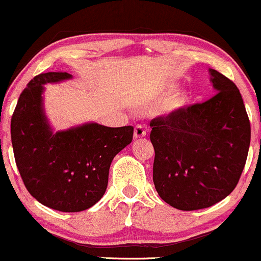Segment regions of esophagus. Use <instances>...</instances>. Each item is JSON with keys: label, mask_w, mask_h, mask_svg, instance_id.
<instances>
[{"label": "esophagus", "mask_w": 261, "mask_h": 261, "mask_svg": "<svg viewBox=\"0 0 261 261\" xmlns=\"http://www.w3.org/2000/svg\"><path fill=\"white\" fill-rule=\"evenodd\" d=\"M144 137H146V128L144 126H141V124H138V126H135L134 139H140V138H144Z\"/></svg>", "instance_id": "34e87169"}]
</instances>
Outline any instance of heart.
I'll return each instance as SVG.
<instances>
[{
	"label": "heart",
	"instance_id": "heart-1",
	"mask_svg": "<svg viewBox=\"0 0 261 261\" xmlns=\"http://www.w3.org/2000/svg\"><path fill=\"white\" fill-rule=\"evenodd\" d=\"M171 89H172V87H169L167 88V90H171ZM187 101H188V96L185 92L176 91L166 99L165 103H164V109L169 113L176 112V110L183 108Z\"/></svg>",
	"mask_w": 261,
	"mask_h": 261
}]
</instances>
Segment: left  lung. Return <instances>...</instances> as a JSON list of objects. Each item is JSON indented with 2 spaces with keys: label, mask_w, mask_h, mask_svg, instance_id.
<instances>
[{
  "label": "left lung",
  "mask_w": 261,
  "mask_h": 261,
  "mask_svg": "<svg viewBox=\"0 0 261 261\" xmlns=\"http://www.w3.org/2000/svg\"><path fill=\"white\" fill-rule=\"evenodd\" d=\"M217 92L203 103L151 121L153 183L179 210L222 201L240 179L251 142V123L237 85L210 69Z\"/></svg>",
  "instance_id": "obj_1"
}]
</instances>
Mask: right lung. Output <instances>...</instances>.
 I'll use <instances>...</instances> for the list:
<instances>
[{"instance_id":"right-lung-1","label":"right lung","mask_w":261,"mask_h":261,"mask_svg":"<svg viewBox=\"0 0 261 261\" xmlns=\"http://www.w3.org/2000/svg\"><path fill=\"white\" fill-rule=\"evenodd\" d=\"M67 72L35 76L21 92L10 122L14 156L28 192L48 208L77 213L96 204L108 185L114 156L133 140L134 128L87 123L53 133L42 110V84Z\"/></svg>"}]
</instances>
